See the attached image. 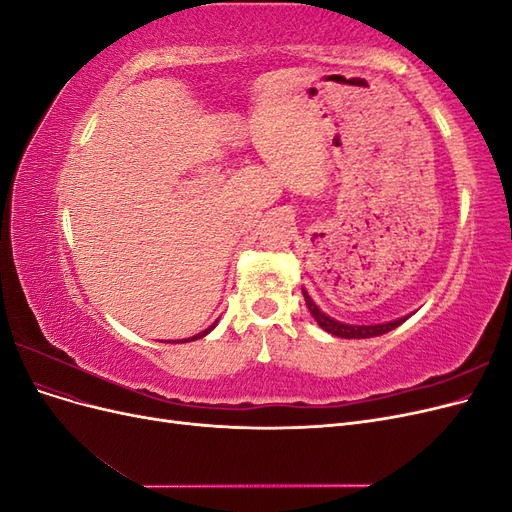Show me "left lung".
<instances>
[{
    "mask_svg": "<svg viewBox=\"0 0 512 512\" xmlns=\"http://www.w3.org/2000/svg\"><path fill=\"white\" fill-rule=\"evenodd\" d=\"M303 297H305V305L309 309V314H312L314 320L320 324V329H324V331L335 335V337H344V339L378 337V335H384V333L397 329L401 322L408 320V316H404V318H397V320H391V322H382V324H344V322H339V320L324 314L322 309L312 301V297H309L305 288H303Z\"/></svg>",
    "mask_w": 512,
    "mask_h": 512,
    "instance_id": "8db88e82",
    "label": "left lung"
}]
</instances>
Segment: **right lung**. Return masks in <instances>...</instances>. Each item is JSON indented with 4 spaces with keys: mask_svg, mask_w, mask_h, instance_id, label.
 Returning a JSON list of instances; mask_svg holds the SVG:
<instances>
[{
    "mask_svg": "<svg viewBox=\"0 0 512 512\" xmlns=\"http://www.w3.org/2000/svg\"><path fill=\"white\" fill-rule=\"evenodd\" d=\"M215 324H218V322H213L209 329H205L203 333H198V335H194V337H188V339H177V342H175V344H179V342H181V344H183V342H192V339H200V337H205V335H207L209 331H213V327H215Z\"/></svg>",
    "mask_w": 512,
    "mask_h": 512,
    "instance_id": "add662e5",
    "label": "right lung"
}]
</instances>
